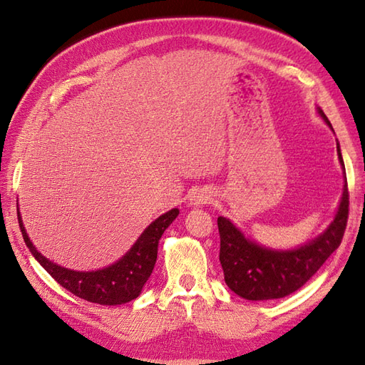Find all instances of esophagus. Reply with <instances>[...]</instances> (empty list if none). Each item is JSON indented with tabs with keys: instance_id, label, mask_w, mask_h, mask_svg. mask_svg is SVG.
I'll return each mask as SVG.
<instances>
[{
	"instance_id": "esophagus-1",
	"label": "esophagus",
	"mask_w": 365,
	"mask_h": 365,
	"mask_svg": "<svg viewBox=\"0 0 365 365\" xmlns=\"http://www.w3.org/2000/svg\"><path fill=\"white\" fill-rule=\"evenodd\" d=\"M210 199H212V197H210V195H208V191H205V190H197L196 192H192L190 202H191L192 205L197 207V205L207 204Z\"/></svg>"
}]
</instances>
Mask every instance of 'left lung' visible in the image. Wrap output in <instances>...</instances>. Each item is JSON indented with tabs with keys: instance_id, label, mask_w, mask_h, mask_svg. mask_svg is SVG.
Segmentation results:
<instances>
[{
	"instance_id": "8db88e82",
	"label": "left lung",
	"mask_w": 365,
	"mask_h": 365,
	"mask_svg": "<svg viewBox=\"0 0 365 365\" xmlns=\"http://www.w3.org/2000/svg\"><path fill=\"white\" fill-rule=\"evenodd\" d=\"M319 113L332 128L320 108ZM337 153L344 166L339 143ZM348 207H350V192L345 183L339 210L329 227L312 242L292 251H273L262 247L245 238L234 224L220 216V262L224 271V281L229 289L238 297L252 301L284 298L297 292L340 246L346 229Z\"/></svg>"
}]
</instances>
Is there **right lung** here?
<instances>
[{
    "label": "right lung",
    "instance_id": "add662e5",
    "mask_svg": "<svg viewBox=\"0 0 365 365\" xmlns=\"http://www.w3.org/2000/svg\"><path fill=\"white\" fill-rule=\"evenodd\" d=\"M177 215V208L161 215L143 232L138 242L131 246V250L120 260L97 271L67 269L45 259L31 243L26 230L23 227L20 212L19 224L23 240H25L31 254L54 281L81 299L103 306H118L139 297L147 279L152 274L155 262H157L158 242L163 232L170 226Z\"/></svg>",
    "mask_w": 365,
    "mask_h": 365
}]
</instances>
